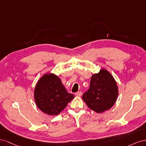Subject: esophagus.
Masks as SVG:
<instances>
[{
    "mask_svg": "<svg viewBox=\"0 0 146 146\" xmlns=\"http://www.w3.org/2000/svg\"><path fill=\"white\" fill-rule=\"evenodd\" d=\"M75 95H76V96H81L82 95V92H78L75 93Z\"/></svg>",
    "mask_w": 146,
    "mask_h": 146,
    "instance_id": "1",
    "label": "esophagus"
}]
</instances>
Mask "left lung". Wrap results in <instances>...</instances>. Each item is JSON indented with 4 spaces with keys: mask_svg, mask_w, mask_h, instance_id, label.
Listing matches in <instances>:
<instances>
[{
    "mask_svg": "<svg viewBox=\"0 0 146 146\" xmlns=\"http://www.w3.org/2000/svg\"><path fill=\"white\" fill-rule=\"evenodd\" d=\"M118 95V87L111 73L105 68L93 74L87 92L82 95L84 101L98 113L109 110L115 104Z\"/></svg>",
    "mask_w": 146,
    "mask_h": 146,
    "instance_id": "obj_1",
    "label": "left lung"
}]
</instances>
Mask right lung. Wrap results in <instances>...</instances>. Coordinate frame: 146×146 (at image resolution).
I'll use <instances>...</instances> for the list:
<instances>
[{
  "label": "right lung",
  "mask_w": 146,
  "mask_h": 146,
  "mask_svg": "<svg viewBox=\"0 0 146 146\" xmlns=\"http://www.w3.org/2000/svg\"><path fill=\"white\" fill-rule=\"evenodd\" d=\"M74 97L67 92L61 79L52 73L44 74L38 80L34 90L37 107L48 115H59Z\"/></svg>",
  "instance_id": "add662e5"
}]
</instances>
